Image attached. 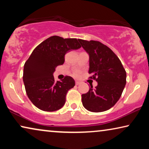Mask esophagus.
<instances>
[{"label": "esophagus", "mask_w": 149, "mask_h": 149, "mask_svg": "<svg viewBox=\"0 0 149 149\" xmlns=\"http://www.w3.org/2000/svg\"><path fill=\"white\" fill-rule=\"evenodd\" d=\"M80 82H79V81H76V82H75V84H76V85H79V84H80Z\"/></svg>", "instance_id": "34e87169"}]
</instances>
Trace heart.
<instances>
[{"label":"heart","mask_w":149,"mask_h":149,"mask_svg":"<svg viewBox=\"0 0 149 149\" xmlns=\"http://www.w3.org/2000/svg\"><path fill=\"white\" fill-rule=\"evenodd\" d=\"M80 74H81L80 71H75L74 73V75L75 77H79Z\"/></svg>","instance_id":"b5f03b06"}]
</instances>
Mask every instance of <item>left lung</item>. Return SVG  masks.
I'll return each instance as SVG.
<instances>
[{
    "label": "left lung",
    "mask_w": 149,
    "mask_h": 149,
    "mask_svg": "<svg viewBox=\"0 0 149 149\" xmlns=\"http://www.w3.org/2000/svg\"><path fill=\"white\" fill-rule=\"evenodd\" d=\"M89 55V74L97 85L82 94V103L87 111H107L119 100L126 84V72L119 58L107 45L95 40L78 39Z\"/></svg>",
    "instance_id": "left-lung-1"
}]
</instances>
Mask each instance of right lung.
Instances as JSON below:
<instances>
[{
  "instance_id": "obj_1",
  "label": "right lung",
  "mask_w": 149,
  "mask_h": 149,
  "mask_svg": "<svg viewBox=\"0 0 149 149\" xmlns=\"http://www.w3.org/2000/svg\"><path fill=\"white\" fill-rule=\"evenodd\" d=\"M81 47L77 38L53 36L34 49L24 64L23 81L28 98L36 107L47 112L63 107L66 93L75 82L69 76L56 81L54 72L64 63L67 52Z\"/></svg>"
}]
</instances>
